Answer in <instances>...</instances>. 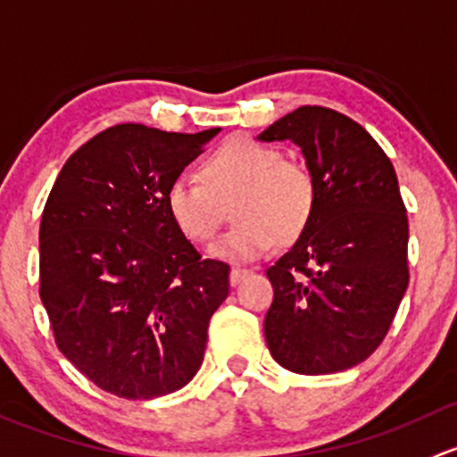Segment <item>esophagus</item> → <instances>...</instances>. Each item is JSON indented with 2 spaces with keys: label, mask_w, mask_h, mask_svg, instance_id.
<instances>
[{
  "label": "esophagus",
  "mask_w": 457,
  "mask_h": 457,
  "mask_svg": "<svg viewBox=\"0 0 457 457\" xmlns=\"http://www.w3.org/2000/svg\"><path fill=\"white\" fill-rule=\"evenodd\" d=\"M248 275H251V270H248V268H242V266H233V268H230V284H233V286H237L239 281H242V279H246Z\"/></svg>",
  "instance_id": "obj_1"
}]
</instances>
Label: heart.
<instances>
[{"label":"heart","mask_w":457,"mask_h":457,"mask_svg":"<svg viewBox=\"0 0 457 457\" xmlns=\"http://www.w3.org/2000/svg\"><path fill=\"white\" fill-rule=\"evenodd\" d=\"M233 202V228L211 248V255L251 262L290 242L308 227L317 200L314 176L299 160L284 158L272 145L251 138L228 140L202 164V178L180 173L167 189V211L176 227L195 244L218 235L222 202Z\"/></svg>","instance_id":"heart-1"}]
</instances>
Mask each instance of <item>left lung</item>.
<instances>
[{"mask_svg": "<svg viewBox=\"0 0 457 457\" xmlns=\"http://www.w3.org/2000/svg\"><path fill=\"white\" fill-rule=\"evenodd\" d=\"M293 140L317 185L312 218L266 270L263 319L281 368L317 376L354 368L383 343L409 284V222L394 164L345 114L303 105L263 129Z\"/></svg>", "mask_w": 457, "mask_h": 457, "instance_id": "8db88e82", "label": "left lung"}]
</instances>
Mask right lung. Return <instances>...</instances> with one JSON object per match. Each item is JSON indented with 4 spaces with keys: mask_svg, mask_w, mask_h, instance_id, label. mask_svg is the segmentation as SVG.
I'll return each instance as SVG.
<instances>
[{
    "mask_svg": "<svg viewBox=\"0 0 457 457\" xmlns=\"http://www.w3.org/2000/svg\"><path fill=\"white\" fill-rule=\"evenodd\" d=\"M218 131L110 127L68 158L44 206L39 297L56 347L114 396L176 392L204 359L230 268L202 260L167 189Z\"/></svg>",
    "mask_w": 457,
    "mask_h": 457,
    "instance_id": "obj_1",
    "label": "right lung"
}]
</instances>
